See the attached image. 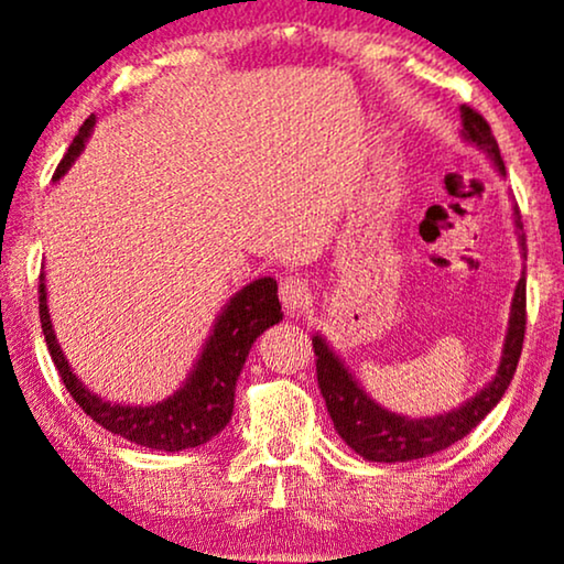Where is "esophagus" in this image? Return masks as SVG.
<instances>
[{"label":"esophagus","mask_w":564,"mask_h":564,"mask_svg":"<svg viewBox=\"0 0 564 564\" xmlns=\"http://www.w3.org/2000/svg\"><path fill=\"white\" fill-rule=\"evenodd\" d=\"M281 302L286 306L289 314H299L306 310L310 304V289H306V281L299 275H286L281 281Z\"/></svg>","instance_id":"1"}]
</instances>
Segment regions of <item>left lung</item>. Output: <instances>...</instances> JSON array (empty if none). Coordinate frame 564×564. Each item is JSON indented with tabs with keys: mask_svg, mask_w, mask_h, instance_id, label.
Listing matches in <instances>:
<instances>
[{
	"mask_svg": "<svg viewBox=\"0 0 564 564\" xmlns=\"http://www.w3.org/2000/svg\"><path fill=\"white\" fill-rule=\"evenodd\" d=\"M462 126L464 141L482 149L495 167H498L500 175H506V164H502L498 141H495L487 120L477 110L462 105ZM513 219L516 229L521 231L523 224L518 206H513ZM523 245L527 242H523L521 235V247ZM523 333H527V273L521 275V281L516 286L500 366L495 371L492 381H487L462 408L441 412V415L433 417H404L384 410L379 402H373L364 392V387L358 384V379L345 369L343 358L317 333L312 337L314 356H317V381L337 435H340L352 452L369 462H412L444 452V448L456 444V441H462L471 427L482 423L487 412L506 394L510 379L516 373L518 358H521Z\"/></svg>",
	"mask_w": 564,
	"mask_h": 564,
	"instance_id": "left-lung-1",
	"label": "left lung"
}]
</instances>
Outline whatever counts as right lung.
<instances>
[{"label":"right lung","instance_id":"right-lung-1","mask_svg":"<svg viewBox=\"0 0 564 564\" xmlns=\"http://www.w3.org/2000/svg\"><path fill=\"white\" fill-rule=\"evenodd\" d=\"M95 116H89L77 137H74L69 152L64 154L56 167L54 180L64 177L72 162L85 149L89 133H93ZM37 312H41V327L46 335L51 358H54L58 377L69 389L74 402L102 425L105 431L123 435L131 444L156 448V452H183L195 448L214 435H219L231 420L235 410V389L242 373V366L252 343L265 333L268 327L283 319L281 304H278V283L273 278H258L237 291L224 306L208 340L195 360L193 371L187 373L185 384L170 394L167 400L154 404H126L110 402L97 397L93 389L82 384L77 373L72 371L62 345L56 340L54 325H51L48 302H46V275L41 273L37 286Z\"/></svg>","mask_w":564,"mask_h":564}]
</instances>
